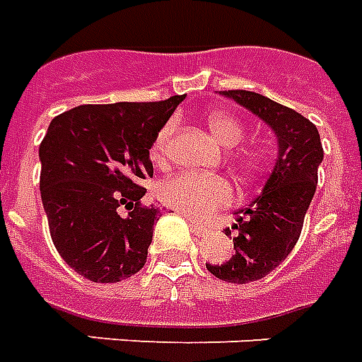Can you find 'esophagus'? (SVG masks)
Instances as JSON below:
<instances>
[{"instance_id": "1", "label": "esophagus", "mask_w": 362, "mask_h": 362, "mask_svg": "<svg viewBox=\"0 0 362 362\" xmlns=\"http://www.w3.org/2000/svg\"><path fill=\"white\" fill-rule=\"evenodd\" d=\"M189 221H191V227H192V230H194V233H197L198 236L210 235V233H211V229H210V227H206V225H200V223H197V221H194V219H192V217H189Z\"/></svg>"}]
</instances>
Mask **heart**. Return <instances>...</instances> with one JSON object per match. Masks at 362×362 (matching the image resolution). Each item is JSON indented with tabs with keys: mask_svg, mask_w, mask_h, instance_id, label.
I'll return each instance as SVG.
<instances>
[{
	"mask_svg": "<svg viewBox=\"0 0 362 362\" xmlns=\"http://www.w3.org/2000/svg\"><path fill=\"white\" fill-rule=\"evenodd\" d=\"M208 126L221 145L236 146L246 135L244 124L229 112L214 110L208 116ZM175 129V122L170 119L160 127L156 137L151 145V158L154 162H162L168 154L171 135ZM244 168H255L259 164V156L252 151H244L240 158ZM160 198L170 208L187 214L192 219H208L216 211L223 210L235 200V189L225 177L217 175H198V173H179L175 177L168 179L160 187Z\"/></svg>",
	"mask_w": 362,
	"mask_h": 362,
	"instance_id": "heart-1",
	"label": "heart"
}]
</instances>
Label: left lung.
I'll return each mask as SVG.
<instances>
[{
	"instance_id": "1",
	"label": "left lung",
	"mask_w": 362,
	"mask_h": 362,
	"mask_svg": "<svg viewBox=\"0 0 362 362\" xmlns=\"http://www.w3.org/2000/svg\"><path fill=\"white\" fill-rule=\"evenodd\" d=\"M221 95L259 116L279 139V156L263 192L248 208L236 211L235 254L223 263H206L214 276L233 284L263 279L294 250L317 189V171L325 151L313 122L265 95L229 89Z\"/></svg>"
}]
</instances>
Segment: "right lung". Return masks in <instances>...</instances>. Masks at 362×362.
Segmentation results:
<instances>
[{
    "mask_svg": "<svg viewBox=\"0 0 362 362\" xmlns=\"http://www.w3.org/2000/svg\"><path fill=\"white\" fill-rule=\"evenodd\" d=\"M183 99L80 105L51 119L40 145L43 210L57 252L88 281L119 282L145 265L160 211L141 204V181L154 173L152 141Z\"/></svg>",
    "mask_w": 362,
    "mask_h": 362,
    "instance_id": "add662e5",
    "label": "right lung"
}]
</instances>
